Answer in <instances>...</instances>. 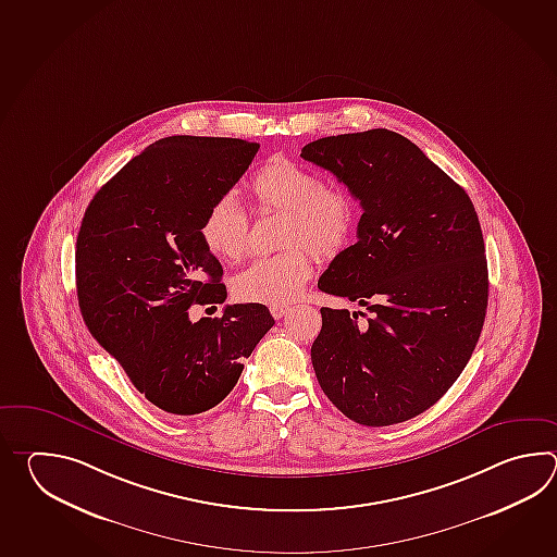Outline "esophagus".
Masks as SVG:
<instances>
[{"mask_svg":"<svg viewBox=\"0 0 557 557\" xmlns=\"http://www.w3.org/2000/svg\"><path fill=\"white\" fill-rule=\"evenodd\" d=\"M288 310H290L288 307H271V314H273L274 319L278 320L283 319Z\"/></svg>","mask_w":557,"mask_h":557,"instance_id":"esophagus-1","label":"esophagus"}]
</instances>
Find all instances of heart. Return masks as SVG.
<instances>
[{
	"mask_svg": "<svg viewBox=\"0 0 557 557\" xmlns=\"http://www.w3.org/2000/svg\"><path fill=\"white\" fill-rule=\"evenodd\" d=\"M249 193L261 209L284 213L273 257L250 262L235 276L233 290L245 302L284 307L302 293L312 276L314 250L322 259L336 257L352 237L356 202L348 190L329 187L317 171L271 159L249 178ZM249 219L231 195L214 199L202 214L199 235L221 261H238L247 250Z\"/></svg>",
	"mask_w": 557,
	"mask_h": 557,
	"instance_id": "b5f03b06",
	"label": "heart"
}]
</instances>
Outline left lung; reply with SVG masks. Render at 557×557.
<instances>
[{
  "label": "left lung",
  "mask_w": 557,
  "mask_h": 557,
  "mask_svg": "<svg viewBox=\"0 0 557 557\" xmlns=\"http://www.w3.org/2000/svg\"><path fill=\"white\" fill-rule=\"evenodd\" d=\"M300 157L360 201L358 240L319 288L370 317L320 308L310 358L320 388L362 426H392L438 403L484 326L487 262L466 190L414 143L388 129L322 137ZM362 314V312H360Z\"/></svg>",
  "instance_id": "1"
}]
</instances>
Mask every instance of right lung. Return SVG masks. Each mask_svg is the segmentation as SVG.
<instances>
[{"label":"right lung","mask_w":557,"mask_h":557,"mask_svg":"<svg viewBox=\"0 0 557 557\" xmlns=\"http://www.w3.org/2000/svg\"><path fill=\"white\" fill-rule=\"evenodd\" d=\"M259 143L173 135L133 157L95 193L75 250L82 317L133 386L169 414L225 400L262 336L269 308L231 305L190 322L193 305H223V267L199 235L207 207L245 175Z\"/></svg>","instance_id":"add662e5"}]
</instances>
